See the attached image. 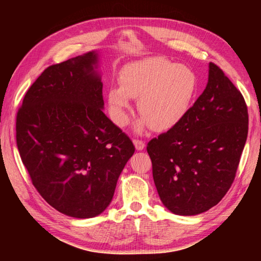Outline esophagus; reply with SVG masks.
Returning a JSON list of instances; mask_svg holds the SVG:
<instances>
[{
    "mask_svg": "<svg viewBox=\"0 0 261 261\" xmlns=\"http://www.w3.org/2000/svg\"><path fill=\"white\" fill-rule=\"evenodd\" d=\"M134 143H135L137 150H142V149L145 148V146H146V143L143 142L142 140H139V139H135Z\"/></svg>",
    "mask_w": 261,
    "mask_h": 261,
    "instance_id": "34e87169",
    "label": "esophagus"
}]
</instances>
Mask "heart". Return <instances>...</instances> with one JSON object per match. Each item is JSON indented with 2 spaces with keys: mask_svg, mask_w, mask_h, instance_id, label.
<instances>
[{
  "mask_svg": "<svg viewBox=\"0 0 261 261\" xmlns=\"http://www.w3.org/2000/svg\"><path fill=\"white\" fill-rule=\"evenodd\" d=\"M120 83L109 90L111 118L124 125L131 97H139L143 119L138 130L148 124L159 131L173 127L186 115L197 91V77L191 68L160 57L127 64L121 70Z\"/></svg>",
  "mask_w": 261,
  "mask_h": 261,
  "instance_id": "obj_1",
  "label": "heart"
}]
</instances>
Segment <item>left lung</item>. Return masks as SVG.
Segmentation results:
<instances>
[{
	"mask_svg": "<svg viewBox=\"0 0 261 261\" xmlns=\"http://www.w3.org/2000/svg\"><path fill=\"white\" fill-rule=\"evenodd\" d=\"M248 122L242 94L210 63L207 85L196 102L147 146L154 185L170 212L196 215L224 197L246 145Z\"/></svg>",
	"mask_w": 261,
	"mask_h": 261,
	"instance_id": "obj_1",
	"label": "left lung"
}]
</instances>
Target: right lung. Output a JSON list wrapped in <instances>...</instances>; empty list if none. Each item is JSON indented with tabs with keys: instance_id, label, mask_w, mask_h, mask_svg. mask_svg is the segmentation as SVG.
Returning <instances> with one entry per match:
<instances>
[{
	"instance_id": "obj_1",
	"label": "right lung",
	"mask_w": 261,
	"mask_h": 261,
	"mask_svg": "<svg viewBox=\"0 0 261 261\" xmlns=\"http://www.w3.org/2000/svg\"><path fill=\"white\" fill-rule=\"evenodd\" d=\"M98 55L51 65L24 95L16 145L32 184L46 202L76 219L101 214L135 153L130 138L103 113Z\"/></svg>"
}]
</instances>
